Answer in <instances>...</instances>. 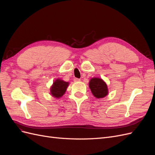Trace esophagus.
Returning a JSON list of instances; mask_svg holds the SVG:
<instances>
[{"mask_svg": "<svg viewBox=\"0 0 155 155\" xmlns=\"http://www.w3.org/2000/svg\"><path fill=\"white\" fill-rule=\"evenodd\" d=\"M80 81V79H78V78H75L74 79V81H75V82H78V81Z\"/></svg>", "mask_w": 155, "mask_h": 155, "instance_id": "obj_1", "label": "esophagus"}]
</instances>
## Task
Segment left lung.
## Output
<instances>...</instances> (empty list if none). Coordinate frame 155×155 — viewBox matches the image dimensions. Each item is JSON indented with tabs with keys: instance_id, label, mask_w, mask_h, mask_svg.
<instances>
[{
	"instance_id": "left-lung-1",
	"label": "left lung",
	"mask_w": 155,
	"mask_h": 155,
	"mask_svg": "<svg viewBox=\"0 0 155 155\" xmlns=\"http://www.w3.org/2000/svg\"><path fill=\"white\" fill-rule=\"evenodd\" d=\"M90 87L93 95L97 98H102L108 94V88L106 83L100 78H92L89 82Z\"/></svg>"
}]
</instances>
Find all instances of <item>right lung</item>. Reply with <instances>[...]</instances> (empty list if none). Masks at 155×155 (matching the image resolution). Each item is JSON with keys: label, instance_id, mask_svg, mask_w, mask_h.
Returning <instances> with one entry per match:
<instances>
[{"label": "right lung", "instance_id": "1", "mask_svg": "<svg viewBox=\"0 0 155 155\" xmlns=\"http://www.w3.org/2000/svg\"><path fill=\"white\" fill-rule=\"evenodd\" d=\"M68 86V83L65 82L60 79H57L50 88L51 94L55 97H61L66 91Z\"/></svg>", "mask_w": 155, "mask_h": 155}]
</instances>
